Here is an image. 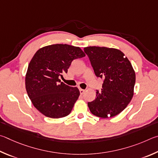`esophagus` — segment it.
Segmentation results:
<instances>
[{"instance_id":"esophagus-1","label":"esophagus","mask_w":158,"mask_h":158,"mask_svg":"<svg viewBox=\"0 0 158 158\" xmlns=\"http://www.w3.org/2000/svg\"><path fill=\"white\" fill-rule=\"evenodd\" d=\"M79 90H80V93H81V94H83L85 93V89H79Z\"/></svg>"}]
</instances>
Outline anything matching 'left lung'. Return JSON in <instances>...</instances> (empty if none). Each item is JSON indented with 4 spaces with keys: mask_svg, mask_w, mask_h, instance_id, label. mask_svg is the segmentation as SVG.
Masks as SVG:
<instances>
[{
    "mask_svg": "<svg viewBox=\"0 0 158 158\" xmlns=\"http://www.w3.org/2000/svg\"><path fill=\"white\" fill-rule=\"evenodd\" d=\"M84 51L96 76L103 77L101 92L87 103L90 112L101 118L113 117L126 108L134 95L135 72L131 62L120 50L89 46Z\"/></svg>",
    "mask_w": 158,
    "mask_h": 158,
    "instance_id": "1",
    "label": "left lung"
}]
</instances>
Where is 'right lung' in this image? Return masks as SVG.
I'll return each instance as SVG.
<instances>
[{
	"mask_svg": "<svg viewBox=\"0 0 158 158\" xmlns=\"http://www.w3.org/2000/svg\"><path fill=\"white\" fill-rule=\"evenodd\" d=\"M85 56L79 47L52 44L35 52L29 63L25 83L30 101L41 114L58 118L70 114L80 96L77 87L61 82L72 61Z\"/></svg>",
	"mask_w": 158,
	"mask_h": 158,
	"instance_id": "obj_1",
	"label": "right lung"
}]
</instances>
